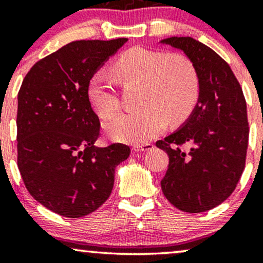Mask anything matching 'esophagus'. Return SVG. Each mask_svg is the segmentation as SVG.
Returning a JSON list of instances; mask_svg holds the SVG:
<instances>
[{"label":"esophagus","mask_w":263,"mask_h":263,"mask_svg":"<svg viewBox=\"0 0 263 263\" xmlns=\"http://www.w3.org/2000/svg\"><path fill=\"white\" fill-rule=\"evenodd\" d=\"M153 144L149 143V142H146V143H141V144H135L134 146V151H138V152H142V151H151L153 148Z\"/></svg>","instance_id":"34e87169"}]
</instances>
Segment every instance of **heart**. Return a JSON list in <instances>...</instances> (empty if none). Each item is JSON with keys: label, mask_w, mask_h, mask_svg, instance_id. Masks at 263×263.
Wrapping results in <instances>:
<instances>
[{"label": "heart", "mask_w": 263, "mask_h": 263, "mask_svg": "<svg viewBox=\"0 0 263 263\" xmlns=\"http://www.w3.org/2000/svg\"><path fill=\"white\" fill-rule=\"evenodd\" d=\"M111 73L123 86L141 84L140 110L119 115L105 125L106 135L115 141L144 143L161 134L168 119L172 123L183 122L193 112L200 93L197 68L180 53L129 48L114 60ZM87 99L104 120L120 108L119 96L105 71L90 78Z\"/></svg>", "instance_id": "heart-1"}]
</instances>
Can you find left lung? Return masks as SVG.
Instances as JSON below:
<instances>
[{
  "instance_id": "left-lung-1",
  "label": "left lung",
  "mask_w": 263,
  "mask_h": 263,
  "mask_svg": "<svg viewBox=\"0 0 263 263\" xmlns=\"http://www.w3.org/2000/svg\"><path fill=\"white\" fill-rule=\"evenodd\" d=\"M162 43L182 49L200 81L198 104L183 127L156 142L170 156L162 192L177 209L203 213L230 197L245 170L246 100L230 66L208 45L190 37Z\"/></svg>"
}]
</instances>
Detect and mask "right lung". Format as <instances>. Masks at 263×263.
<instances>
[{
  "mask_svg": "<svg viewBox=\"0 0 263 263\" xmlns=\"http://www.w3.org/2000/svg\"><path fill=\"white\" fill-rule=\"evenodd\" d=\"M127 41L71 42L35 63L18 91V170L29 194L65 218L100 208L131 153L123 143L93 144L100 120L87 99L90 78Z\"/></svg>",
  "mask_w": 263,
  "mask_h": 263,
  "instance_id": "obj_1",
  "label": "right lung"
}]
</instances>
